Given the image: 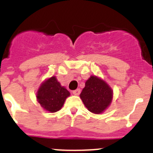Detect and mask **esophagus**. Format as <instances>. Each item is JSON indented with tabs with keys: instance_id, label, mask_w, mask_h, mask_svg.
<instances>
[{
	"instance_id": "esophagus-1",
	"label": "esophagus",
	"mask_w": 153,
	"mask_h": 153,
	"mask_svg": "<svg viewBox=\"0 0 153 153\" xmlns=\"http://www.w3.org/2000/svg\"><path fill=\"white\" fill-rule=\"evenodd\" d=\"M73 93H74V95L75 96L79 95V93H80V90H79V89H76V90L73 91Z\"/></svg>"
}]
</instances>
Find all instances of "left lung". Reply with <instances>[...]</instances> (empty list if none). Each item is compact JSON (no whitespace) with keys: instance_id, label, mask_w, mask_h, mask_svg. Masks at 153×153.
Here are the masks:
<instances>
[{"instance_id":"1","label":"left lung","mask_w":153,"mask_h":153,"mask_svg":"<svg viewBox=\"0 0 153 153\" xmlns=\"http://www.w3.org/2000/svg\"><path fill=\"white\" fill-rule=\"evenodd\" d=\"M79 97L89 111L101 114L110 106L113 91L106 81L97 76H90Z\"/></svg>"}]
</instances>
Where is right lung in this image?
<instances>
[{
    "label": "right lung",
    "mask_w": 153,
    "mask_h": 153,
    "mask_svg": "<svg viewBox=\"0 0 153 153\" xmlns=\"http://www.w3.org/2000/svg\"><path fill=\"white\" fill-rule=\"evenodd\" d=\"M70 93L61 86L55 76L46 79L39 86L36 92V100L44 110L50 113L59 111Z\"/></svg>",
    "instance_id": "right-lung-1"
}]
</instances>
